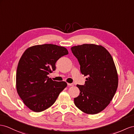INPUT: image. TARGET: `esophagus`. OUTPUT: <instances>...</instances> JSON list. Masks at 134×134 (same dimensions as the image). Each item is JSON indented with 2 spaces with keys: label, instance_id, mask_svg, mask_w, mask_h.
<instances>
[{
  "label": "esophagus",
  "instance_id": "esophagus-1",
  "mask_svg": "<svg viewBox=\"0 0 134 134\" xmlns=\"http://www.w3.org/2000/svg\"><path fill=\"white\" fill-rule=\"evenodd\" d=\"M67 85H68V86H74L73 83H67Z\"/></svg>",
  "mask_w": 134,
  "mask_h": 134
}]
</instances>
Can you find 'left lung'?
<instances>
[{
  "label": "left lung",
  "instance_id": "obj_1",
  "mask_svg": "<svg viewBox=\"0 0 134 134\" xmlns=\"http://www.w3.org/2000/svg\"><path fill=\"white\" fill-rule=\"evenodd\" d=\"M80 66L81 73L88 76L84 85H77L80 94L74 98L77 108L85 113L102 111L114 97L118 77L111 55L105 47L83 44L71 48Z\"/></svg>",
  "mask_w": 134,
  "mask_h": 134
}]
</instances>
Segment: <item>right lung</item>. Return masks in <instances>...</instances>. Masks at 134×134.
<instances>
[{"label": "right lung", "mask_w": 134, "mask_h": 134, "mask_svg": "<svg viewBox=\"0 0 134 134\" xmlns=\"http://www.w3.org/2000/svg\"><path fill=\"white\" fill-rule=\"evenodd\" d=\"M68 54L62 46L44 44L26 49L19 60L16 72V89L24 104L35 112L49 108L67 87L47 76L55 70V63Z\"/></svg>", "instance_id": "obj_1"}]
</instances>
